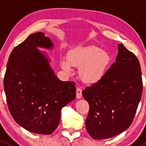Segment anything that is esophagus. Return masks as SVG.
<instances>
[{"label": "esophagus", "mask_w": 146, "mask_h": 146, "mask_svg": "<svg viewBox=\"0 0 146 146\" xmlns=\"http://www.w3.org/2000/svg\"><path fill=\"white\" fill-rule=\"evenodd\" d=\"M76 98L78 99H80L82 98V90L79 88H77L76 89Z\"/></svg>", "instance_id": "1"}]
</instances>
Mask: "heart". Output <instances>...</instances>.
<instances>
[{
	"label": "heart",
	"mask_w": 146,
	"mask_h": 146,
	"mask_svg": "<svg viewBox=\"0 0 146 146\" xmlns=\"http://www.w3.org/2000/svg\"><path fill=\"white\" fill-rule=\"evenodd\" d=\"M111 61L107 51L95 46L76 48L69 53L68 61L63 59L61 66L66 73L72 71L71 66L79 68V76L85 83L99 81L106 73Z\"/></svg>",
	"instance_id": "1"
}]
</instances>
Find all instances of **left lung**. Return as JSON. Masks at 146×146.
<instances>
[{
	"instance_id": "8db88e82",
	"label": "left lung",
	"mask_w": 146,
	"mask_h": 146,
	"mask_svg": "<svg viewBox=\"0 0 146 146\" xmlns=\"http://www.w3.org/2000/svg\"><path fill=\"white\" fill-rule=\"evenodd\" d=\"M116 61L102 78L82 91L90 105L87 131L94 139H105L122 133L133 121L143 91L140 63L122 44Z\"/></svg>"
}]
</instances>
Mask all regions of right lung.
<instances>
[{
  "mask_svg": "<svg viewBox=\"0 0 146 146\" xmlns=\"http://www.w3.org/2000/svg\"><path fill=\"white\" fill-rule=\"evenodd\" d=\"M54 49L43 32L30 35L10 54L4 90L14 120L32 133L51 134L61 119V109L76 98L74 82L61 81L51 68L45 51Z\"/></svg>",
  "mask_w": 146,
  "mask_h": 146,
  "instance_id": "obj_1",
  "label": "right lung"
}]
</instances>
